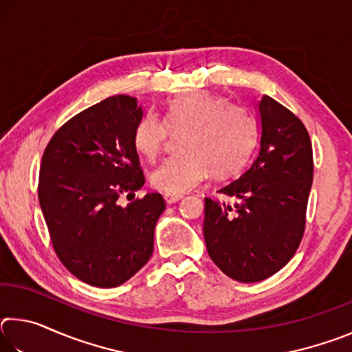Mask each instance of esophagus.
Instances as JSON below:
<instances>
[{"label":"esophagus","mask_w":352,"mask_h":352,"mask_svg":"<svg viewBox=\"0 0 352 352\" xmlns=\"http://www.w3.org/2000/svg\"><path fill=\"white\" fill-rule=\"evenodd\" d=\"M182 199H183V195H182V194H164V200H166V204H169V205L175 204V201L182 200Z\"/></svg>","instance_id":"esophagus-1"}]
</instances>
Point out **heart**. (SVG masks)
<instances>
[{
  "label": "heart",
  "mask_w": 352,
  "mask_h": 352,
  "mask_svg": "<svg viewBox=\"0 0 352 352\" xmlns=\"http://www.w3.org/2000/svg\"><path fill=\"white\" fill-rule=\"evenodd\" d=\"M170 132H184L180 140L183 153L166 158L151 174L152 186L166 194L186 192L210 170L217 177L236 174L248 162L258 138L254 119L245 109L208 91L170 99L163 119L155 113L142 116L133 133L135 148L155 158Z\"/></svg>",
  "instance_id": "heart-1"
}]
</instances>
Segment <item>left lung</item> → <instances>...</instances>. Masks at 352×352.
Wrapping results in <instances>:
<instances>
[{"label": "left lung", "mask_w": 352, "mask_h": 352, "mask_svg": "<svg viewBox=\"0 0 352 352\" xmlns=\"http://www.w3.org/2000/svg\"><path fill=\"white\" fill-rule=\"evenodd\" d=\"M259 113L258 158L219 189L234 204L205 197L208 254L239 283L275 275L295 254L314 178L312 142L301 119L270 96L262 98Z\"/></svg>", "instance_id": "8db88e82"}]
</instances>
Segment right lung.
I'll return each instance as SVG.
<instances>
[{
	"label": "right lung",
	"instance_id": "right-lung-1",
	"mask_svg": "<svg viewBox=\"0 0 352 352\" xmlns=\"http://www.w3.org/2000/svg\"><path fill=\"white\" fill-rule=\"evenodd\" d=\"M142 118L135 98L119 94L80 111L52 135L41 158L38 201L57 258L80 281L118 287L147 264L166 204L146 194L133 133Z\"/></svg>",
	"mask_w": 352,
	"mask_h": 352
}]
</instances>
